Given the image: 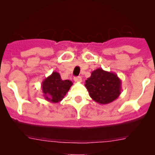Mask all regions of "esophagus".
Segmentation results:
<instances>
[{"label": "esophagus", "mask_w": 155, "mask_h": 155, "mask_svg": "<svg viewBox=\"0 0 155 155\" xmlns=\"http://www.w3.org/2000/svg\"><path fill=\"white\" fill-rule=\"evenodd\" d=\"M74 81L76 82H82V78L80 77V76H76V77H74Z\"/></svg>", "instance_id": "1"}]
</instances>
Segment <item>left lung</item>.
Wrapping results in <instances>:
<instances>
[{"instance_id":"left-lung-1","label":"left lung","mask_w":155,"mask_h":155,"mask_svg":"<svg viewBox=\"0 0 155 155\" xmlns=\"http://www.w3.org/2000/svg\"><path fill=\"white\" fill-rule=\"evenodd\" d=\"M85 86L93 101L100 104H108L121 94V81L116 73L97 68L91 72Z\"/></svg>"}]
</instances>
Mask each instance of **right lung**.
Segmentation results:
<instances>
[{"instance_id": "obj_1", "label": "right lung", "mask_w": 155, "mask_h": 155, "mask_svg": "<svg viewBox=\"0 0 155 155\" xmlns=\"http://www.w3.org/2000/svg\"><path fill=\"white\" fill-rule=\"evenodd\" d=\"M73 82L70 80H62L58 72H53L42 82L43 97L51 103H58L63 100L70 90Z\"/></svg>"}]
</instances>
